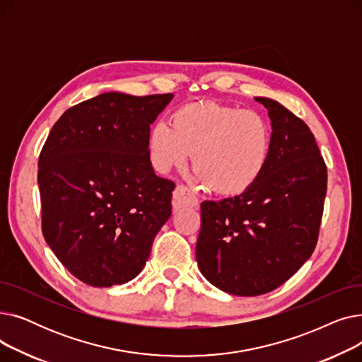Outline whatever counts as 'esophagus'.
Returning <instances> with one entry per match:
<instances>
[{"mask_svg": "<svg viewBox=\"0 0 362 362\" xmlns=\"http://www.w3.org/2000/svg\"><path fill=\"white\" fill-rule=\"evenodd\" d=\"M171 204H173L175 210H180V208H185V206H197L198 198L191 191H189L186 186L179 185L175 189L173 201H171Z\"/></svg>", "mask_w": 362, "mask_h": 362, "instance_id": "34e87169", "label": "esophagus"}]
</instances>
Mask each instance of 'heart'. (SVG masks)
I'll return each mask as SVG.
<instances>
[{
    "instance_id": "heart-1",
    "label": "heart",
    "mask_w": 362,
    "mask_h": 362,
    "mask_svg": "<svg viewBox=\"0 0 362 362\" xmlns=\"http://www.w3.org/2000/svg\"><path fill=\"white\" fill-rule=\"evenodd\" d=\"M270 144V126L259 112L218 103L183 105L171 114V123L158 120L148 133L156 170L182 167L192 152L194 183L223 195L240 194L258 179Z\"/></svg>"
}]
</instances>
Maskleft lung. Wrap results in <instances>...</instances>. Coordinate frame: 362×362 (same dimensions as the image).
<instances>
[{
    "instance_id": "1",
    "label": "left lung",
    "mask_w": 362,
    "mask_h": 362,
    "mask_svg": "<svg viewBox=\"0 0 362 362\" xmlns=\"http://www.w3.org/2000/svg\"><path fill=\"white\" fill-rule=\"evenodd\" d=\"M269 111L267 164L240 195L201 204L197 261L223 292L257 296L274 291L303 265L318 239L327 168L310 127L280 103Z\"/></svg>"
}]
</instances>
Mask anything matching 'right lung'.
I'll return each instance as SVG.
<instances>
[{
  "mask_svg": "<svg viewBox=\"0 0 362 362\" xmlns=\"http://www.w3.org/2000/svg\"><path fill=\"white\" fill-rule=\"evenodd\" d=\"M173 97L101 93L69 108L41 151L44 238L89 286L135 279L171 216L175 183L152 168L148 133Z\"/></svg>",
  "mask_w": 362,
  "mask_h": 362,
  "instance_id": "obj_1",
  "label": "right lung"
}]
</instances>
